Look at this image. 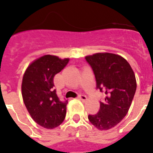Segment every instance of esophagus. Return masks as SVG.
<instances>
[{"mask_svg":"<svg viewBox=\"0 0 153 153\" xmlns=\"http://www.w3.org/2000/svg\"><path fill=\"white\" fill-rule=\"evenodd\" d=\"M78 98H79V99L82 101H86V99H87L86 96L84 95V94H79V96H78Z\"/></svg>","mask_w":153,"mask_h":153,"instance_id":"1","label":"esophagus"}]
</instances>
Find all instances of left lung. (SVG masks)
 <instances>
[{
  "label": "left lung",
  "instance_id": "8db88e82",
  "mask_svg": "<svg viewBox=\"0 0 153 153\" xmlns=\"http://www.w3.org/2000/svg\"><path fill=\"white\" fill-rule=\"evenodd\" d=\"M93 70L96 88L104 93L100 109L88 119L100 130L117 126L126 117L137 89L132 67L123 57L112 53H97L86 57Z\"/></svg>",
  "mask_w": 153,
  "mask_h": 153
}]
</instances>
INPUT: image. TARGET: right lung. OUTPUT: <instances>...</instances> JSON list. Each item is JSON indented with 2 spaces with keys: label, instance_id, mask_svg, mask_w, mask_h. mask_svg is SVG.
<instances>
[{
  "label": "right lung",
  "instance_id": "right-lung-1",
  "mask_svg": "<svg viewBox=\"0 0 153 153\" xmlns=\"http://www.w3.org/2000/svg\"><path fill=\"white\" fill-rule=\"evenodd\" d=\"M69 59L47 55L29 65L22 80V96L32 119L46 128H54L66 117L67 100L61 101L54 88V77L64 68Z\"/></svg>",
  "mask_w": 153,
  "mask_h": 153
}]
</instances>
